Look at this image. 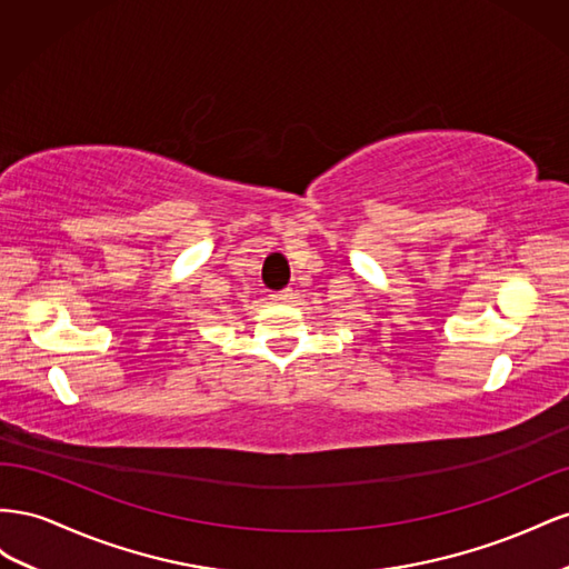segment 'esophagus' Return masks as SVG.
<instances>
[{"label": "esophagus", "instance_id": "34e87169", "mask_svg": "<svg viewBox=\"0 0 569 569\" xmlns=\"http://www.w3.org/2000/svg\"><path fill=\"white\" fill-rule=\"evenodd\" d=\"M273 302H290L293 300V290H279V293L271 296Z\"/></svg>", "mask_w": 569, "mask_h": 569}]
</instances>
